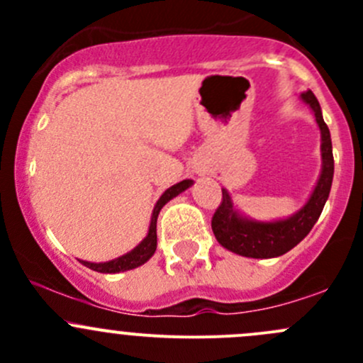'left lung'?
Wrapping results in <instances>:
<instances>
[{
    "label": "left lung",
    "mask_w": 363,
    "mask_h": 363,
    "mask_svg": "<svg viewBox=\"0 0 363 363\" xmlns=\"http://www.w3.org/2000/svg\"><path fill=\"white\" fill-rule=\"evenodd\" d=\"M302 100L313 108L321 131V174L316 188L307 203L291 218L272 223L252 221V219L240 216L233 207L228 191L223 189V200L212 216L211 225L218 242L235 255L247 256V258H276V256L294 250L296 244L311 232L323 211L328 195H330L332 179H334L330 131L325 124L321 107L313 91H303Z\"/></svg>",
    "instance_id": "obj_1"
}]
</instances>
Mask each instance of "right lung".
<instances>
[{"label": "right lung", "mask_w": 363, "mask_h": 363, "mask_svg": "<svg viewBox=\"0 0 363 363\" xmlns=\"http://www.w3.org/2000/svg\"><path fill=\"white\" fill-rule=\"evenodd\" d=\"M193 184V181L186 179V181L177 182L172 188H168L163 195L160 196V200L155 205V211H152L151 216V225H149V233L140 244H138L135 250H131L126 255L119 256V258L111 259V262H104V263H91V262H84L80 259V263L86 267H89L91 270H96V272L101 274H117V272H124V270H131L137 269V267L144 265L156 251V244H158V237H156V221H158V214L160 211L163 208V205L167 202H170L174 196H177L179 193H182L184 189H188L189 186Z\"/></svg>", "instance_id": "add662e5"}]
</instances>
